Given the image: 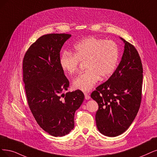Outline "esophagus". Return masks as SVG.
<instances>
[{
	"label": "esophagus",
	"instance_id": "1",
	"mask_svg": "<svg viewBox=\"0 0 157 157\" xmlns=\"http://www.w3.org/2000/svg\"><path fill=\"white\" fill-rule=\"evenodd\" d=\"M84 94H85V98L86 100H89V99H90V96L89 94H88V92H85Z\"/></svg>",
	"mask_w": 157,
	"mask_h": 157
}]
</instances>
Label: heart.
Here are the masks:
<instances>
[{
  "label": "heart",
  "instance_id": "1",
  "mask_svg": "<svg viewBox=\"0 0 157 157\" xmlns=\"http://www.w3.org/2000/svg\"><path fill=\"white\" fill-rule=\"evenodd\" d=\"M120 52L118 45L111 40L89 37L74 46V53L65 51L59 64L63 71L72 75L78 71L80 63H85L86 71L73 81V87L89 91L101 79L109 78L118 65Z\"/></svg>",
  "mask_w": 157,
  "mask_h": 157
}]
</instances>
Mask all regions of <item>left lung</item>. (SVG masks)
I'll use <instances>...</instances> for the list:
<instances>
[{
	"label": "left lung",
	"instance_id": "obj_1",
	"mask_svg": "<svg viewBox=\"0 0 157 157\" xmlns=\"http://www.w3.org/2000/svg\"><path fill=\"white\" fill-rule=\"evenodd\" d=\"M124 52L117 70L106 82L92 92L98 104V129L107 136H117L131 125L142 100L143 68L135 47L122 38Z\"/></svg>",
	"mask_w": 157,
	"mask_h": 157
}]
</instances>
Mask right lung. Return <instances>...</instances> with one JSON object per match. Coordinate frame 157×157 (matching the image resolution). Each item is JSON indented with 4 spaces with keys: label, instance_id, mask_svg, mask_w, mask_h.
<instances>
[{
    "label": "right lung",
    "instance_id": "obj_1",
    "mask_svg": "<svg viewBox=\"0 0 157 157\" xmlns=\"http://www.w3.org/2000/svg\"><path fill=\"white\" fill-rule=\"evenodd\" d=\"M68 33L40 37L25 53L23 82L29 107L41 128L54 136H63L74 127V114L84 100L80 90L61 94L69 81L59 64L60 51Z\"/></svg>",
    "mask_w": 157,
    "mask_h": 157
}]
</instances>
